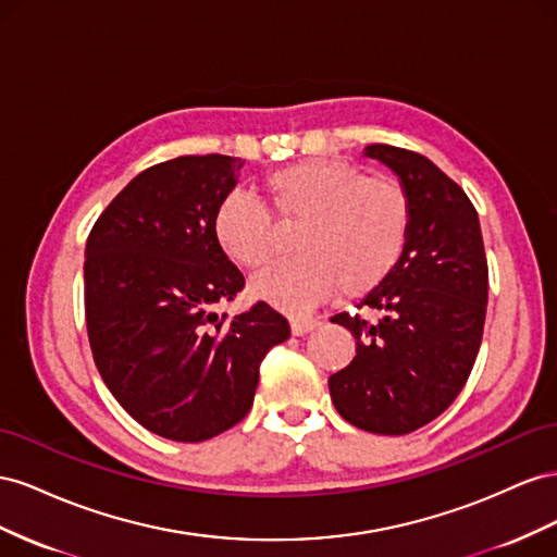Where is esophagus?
<instances>
[{"label":"esophagus","mask_w":557,"mask_h":557,"mask_svg":"<svg viewBox=\"0 0 557 557\" xmlns=\"http://www.w3.org/2000/svg\"><path fill=\"white\" fill-rule=\"evenodd\" d=\"M317 326H320V320H317V317H296V320H292L294 336H306V333H310Z\"/></svg>","instance_id":"esophagus-1"}]
</instances>
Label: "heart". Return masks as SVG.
<instances>
[{
  "mask_svg": "<svg viewBox=\"0 0 557 557\" xmlns=\"http://www.w3.org/2000/svg\"><path fill=\"white\" fill-rule=\"evenodd\" d=\"M265 188L284 224H300L294 237L300 253L251 277L249 292L259 300L300 312L338 289L347 298L369 294L399 265L412 210L396 180L312 158L268 174ZM212 231L219 247L243 268H259L275 251V219L245 190L235 188L219 200Z\"/></svg>",
  "mask_w": 557,
  "mask_h": 557,
  "instance_id": "1",
  "label": "heart"
}]
</instances>
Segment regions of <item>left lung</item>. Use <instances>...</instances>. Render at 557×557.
<instances>
[{"label":"left lung","instance_id":"8db88e82","mask_svg":"<svg viewBox=\"0 0 557 557\" xmlns=\"http://www.w3.org/2000/svg\"><path fill=\"white\" fill-rule=\"evenodd\" d=\"M363 156L399 177L412 224L399 265L357 306L380 320L331 317L355 336L357 357L329 377V389L349 424L396 436L438 418L462 392L483 338L487 261L479 214L446 172L389 145Z\"/></svg>","mask_w":557,"mask_h":557}]
</instances>
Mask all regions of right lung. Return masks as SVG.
Listing matches in <instances>:
<instances>
[{"label":"right lung","mask_w":557,"mask_h":557,"mask_svg":"<svg viewBox=\"0 0 557 557\" xmlns=\"http://www.w3.org/2000/svg\"><path fill=\"white\" fill-rule=\"evenodd\" d=\"M243 165L208 153L139 172L86 243L95 367L131 418L170 441H208L240 422L261 359L292 333L263 300L233 320L214 312L245 287L212 231Z\"/></svg>","instance_id":"add662e5"}]
</instances>
